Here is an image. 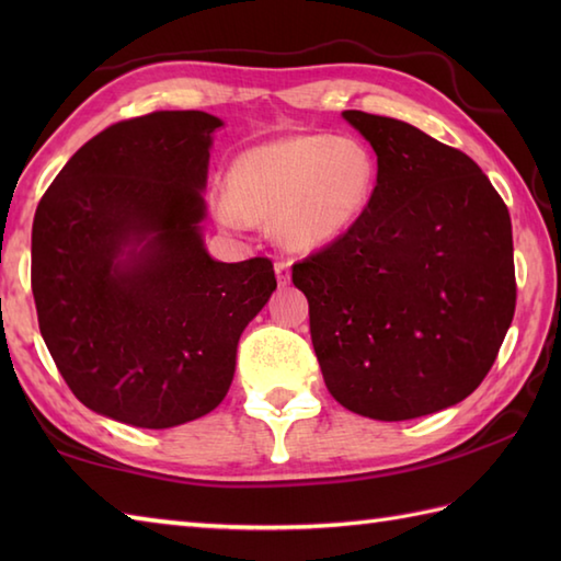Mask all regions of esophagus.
Listing matches in <instances>:
<instances>
[{
	"label": "esophagus",
	"mask_w": 561,
	"mask_h": 561,
	"mask_svg": "<svg viewBox=\"0 0 561 561\" xmlns=\"http://www.w3.org/2000/svg\"><path fill=\"white\" fill-rule=\"evenodd\" d=\"M274 274H277V282L282 284H289V279H291V262L289 260H277L274 262Z\"/></svg>",
	"instance_id": "34e87169"
}]
</instances>
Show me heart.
<instances>
[{
  "label": "heart",
  "mask_w": 561,
  "mask_h": 561,
  "mask_svg": "<svg viewBox=\"0 0 561 561\" xmlns=\"http://www.w3.org/2000/svg\"><path fill=\"white\" fill-rule=\"evenodd\" d=\"M376 153L356 137L291 135L238 157L226 173L219 219L272 221L284 245L311 250L347 236L371 207Z\"/></svg>",
  "instance_id": "heart-1"
}]
</instances>
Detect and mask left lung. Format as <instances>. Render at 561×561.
<instances>
[{
  "label": "left lung",
  "instance_id": "1",
  "mask_svg": "<svg viewBox=\"0 0 561 561\" xmlns=\"http://www.w3.org/2000/svg\"><path fill=\"white\" fill-rule=\"evenodd\" d=\"M342 117L376 151V195L291 282L330 396L371 420H414L490 374L516 311L511 217L468 153L396 117Z\"/></svg>",
  "mask_w": 561,
  "mask_h": 561
}]
</instances>
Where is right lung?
Masks as SVG:
<instances>
[{
    "label": "right lung",
    "mask_w": 561,
    "mask_h": 561,
    "mask_svg": "<svg viewBox=\"0 0 561 561\" xmlns=\"http://www.w3.org/2000/svg\"><path fill=\"white\" fill-rule=\"evenodd\" d=\"M221 125L202 111L115 123L35 209L41 335L77 400L115 422L169 428L217 408L241 332L277 289L267 257L219 262L202 241Z\"/></svg>",
    "instance_id": "add662e5"
}]
</instances>
